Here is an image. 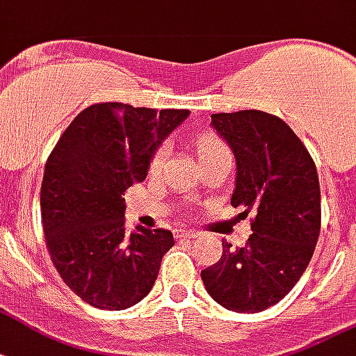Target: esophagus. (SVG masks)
Returning <instances> with one entry per match:
<instances>
[{
  "label": "esophagus",
  "instance_id": "esophagus-1",
  "mask_svg": "<svg viewBox=\"0 0 356 356\" xmlns=\"http://www.w3.org/2000/svg\"><path fill=\"white\" fill-rule=\"evenodd\" d=\"M198 236V232L196 230H179L177 238L181 239H191V238H196Z\"/></svg>",
  "mask_w": 356,
  "mask_h": 356
}]
</instances>
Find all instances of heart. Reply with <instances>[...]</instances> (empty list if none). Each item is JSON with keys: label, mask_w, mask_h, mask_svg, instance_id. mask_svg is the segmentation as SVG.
Returning a JSON list of instances; mask_svg holds the SVG:
<instances>
[{"label": "heart", "mask_w": 356, "mask_h": 356, "mask_svg": "<svg viewBox=\"0 0 356 356\" xmlns=\"http://www.w3.org/2000/svg\"><path fill=\"white\" fill-rule=\"evenodd\" d=\"M198 152L204 162H211L217 158L230 156V151L222 141L215 136H202L198 139ZM165 158H168V145H160L156 151L152 152L151 162H149V171L151 173H158L165 164Z\"/></svg>", "instance_id": "obj_1"}]
</instances>
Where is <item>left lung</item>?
I'll return each instance as SVG.
<instances>
[{
	"mask_svg": "<svg viewBox=\"0 0 356 356\" xmlns=\"http://www.w3.org/2000/svg\"><path fill=\"white\" fill-rule=\"evenodd\" d=\"M213 128L236 154L238 177L232 205L252 215L243 247L222 241V257L202 281L226 309L257 313L292 291L317 245L321 188L312 154L281 118L270 113L211 115Z\"/></svg>",
	"mask_w": 356,
	"mask_h": 356,
	"instance_id": "obj_1",
	"label": "left lung"
}]
</instances>
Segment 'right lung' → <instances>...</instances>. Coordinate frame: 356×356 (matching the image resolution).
I'll return each instance as SVG.
<instances>
[{
    "instance_id": "right-lung-1",
    "label": "right lung",
    "mask_w": 356,
    "mask_h": 356,
    "mask_svg": "<svg viewBox=\"0 0 356 356\" xmlns=\"http://www.w3.org/2000/svg\"><path fill=\"white\" fill-rule=\"evenodd\" d=\"M188 113L94 104L73 118L47 158L44 243L60 277L86 304L120 312L151 292L173 234L143 226L128 232L122 196L147 177L152 152Z\"/></svg>"
}]
</instances>
